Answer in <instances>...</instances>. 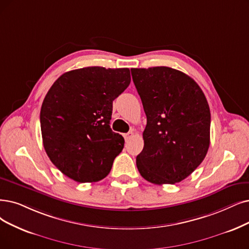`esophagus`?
<instances>
[{
	"label": "esophagus",
	"instance_id": "1",
	"mask_svg": "<svg viewBox=\"0 0 249 249\" xmlns=\"http://www.w3.org/2000/svg\"><path fill=\"white\" fill-rule=\"evenodd\" d=\"M134 136V133L133 132H128V133H126V134H124V140L127 142L128 140H130V139L132 138Z\"/></svg>",
	"mask_w": 249,
	"mask_h": 249
}]
</instances>
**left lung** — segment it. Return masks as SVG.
I'll return each instance as SVG.
<instances>
[{"label": "left lung", "instance_id": "1", "mask_svg": "<svg viewBox=\"0 0 249 249\" xmlns=\"http://www.w3.org/2000/svg\"><path fill=\"white\" fill-rule=\"evenodd\" d=\"M147 116L144 148L136 158L148 182L176 184L191 175L207 153L211 110L193 78L177 69L132 68Z\"/></svg>", "mask_w": 249, "mask_h": 249}]
</instances>
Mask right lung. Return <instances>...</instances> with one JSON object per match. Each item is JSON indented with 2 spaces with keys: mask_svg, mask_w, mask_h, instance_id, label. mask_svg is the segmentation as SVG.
Here are the masks:
<instances>
[{
  "mask_svg": "<svg viewBox=\"0 0 249 249\" xmlns=\"http://www.w3.org/2000/svg\"><path fill=\"white\" fill-rule=\"evenodd\" d=\"M131 83L128 68L92 66L63 73L41 108L47 155L66 177L93 183L110 172L124 140L112 132V103Z\"/></svg>",
  "mask_w": 249,
  "mask_h": 249,
  "instance_id": "add662e5",
  "label": "right lung"
}]
</instances>
